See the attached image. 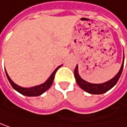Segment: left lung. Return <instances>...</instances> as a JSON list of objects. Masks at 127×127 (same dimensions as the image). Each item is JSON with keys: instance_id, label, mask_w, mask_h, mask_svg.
Instances as JSON below:
<instances>
[{"instance_id": "1", "label": "left lung", "mask_w": 127, "mask_h": 127, "mask_svg": "<svg viewBox=\"0 0 127 127\" xmlns=\"http://www.w3.org/2000/svg\"><path fill=\"white\" fill-rule=\"evenodd\" d=\"M124 63V61H123V63H122L121 68H120V69L118 71L117 74L113 78L110 79V81L104 82V83H102V84H92V83H89V82L85 81L84 79H82L78 74V65H77L75 68V71H74L76 82L81 89L85 91L86 92H88V93H89V94H91V95L104 94V93H105V92L108 91L109 90H110L117 83V81H118V80H119V78L122 74V71H123Z\"/></svg>"}]
</instances>
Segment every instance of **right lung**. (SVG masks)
<instances>
[{"label": "right lung", "instance_id": "1", "mask_svg": "<svg viewBox=\"0 0 127 127\" xmlns=\"http://www.w3.org/2000/svg\"><path fill=\"white\" fill-rule=\"evenodd\" d=\"M62 65H59V67H57L55 69V71L52 73V75H50V77L44 83H42V84H41L39 85H37V86L32 87V88H23V87H20V86L17 85V84H15V83H14L10 79V78L9 77L8 74L7 73V71H6V75L7 77V79H8L9 82L10 83L11 86L13 87V88L14 90H16L17 91H18L19 93H20L21 95L27 96V97H36V96H39L42 94H43L45 91H46L51 87L53 81H54L56 73L57 70Z\"/></svg>", "mask_w": 127, "mask_h": 127}]
</instances>
